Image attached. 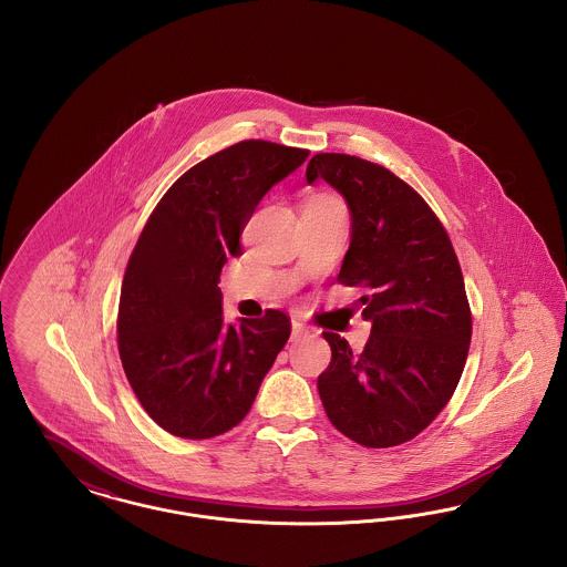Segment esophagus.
Masks as SVG:
<instances>
[{"label":"esophagus","mask_w":567,"mask_h":567,"mask_svg":"<svg viewBox=\"0 0 567 567\" xmlns=\"http://www.w3.org/2000/svg\"><path fill=\"white\" fill-rule=\"evenodd\" d=\"M310 331L303 327V324L299 323V321H293L291 323V342H297V340H301V338H306Z\"/></svg>","instance_id":"esophagus-1"}]
</instances>
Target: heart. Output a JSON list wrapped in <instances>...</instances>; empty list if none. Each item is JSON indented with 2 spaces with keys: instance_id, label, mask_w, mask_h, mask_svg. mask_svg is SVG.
<instances>
[{
  "instance_id": "1",
  "label": "heart",
  "mask_w": 567,
  "mask_h": 567,
  "mask_svg": "<svg viewBox=\"0 0 567 567\" xmlns=\"http://www.w3.org/2000/svg\"><path fill=\"white\" fill-rule=\"evenodd\" d=\"M315 202H331V204H338V202H333V199H327V197H321V199H315Z\"/></svg>"
}]
</instances>
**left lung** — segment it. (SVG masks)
I'll use <instances>...</instances> for the list:
<instances>
[{
    "label": "left lung",
    "instance_id": "8db88e82",
    "mask_svg": "<svg viewBox=\"0 0 567 567\" xmlns=\"http://www.w3.org/2000/svg\"><path fill=\"white\" fill-rule=\"evenodd\" d=\"M323 178L351 210V246L338 274L365 287L372 336L361 352L324 331L331 363L319 395L331 425L368 449L404 444L449 404L463 372L472 312L451 238L425 199L377 163L315 155L306 181Z\"/></svg>",
    "mask_w": 567,
    "mask_h": 567
}]
</instances>
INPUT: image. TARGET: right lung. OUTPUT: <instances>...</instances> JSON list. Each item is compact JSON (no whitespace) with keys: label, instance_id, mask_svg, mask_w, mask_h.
<instances>
[{"label":"right lung","instance_id":"add662e5","mask_svg":"<svg viewBox=\"0 0 567 567\" xmlns=\"http://www.w3.org/2000/svg\"><path fill=\"white\" fill-rule=\"evenodd\" d=\"M308 151L244 140L193 165L163 195L130 257L118 354L137 402L165 432L206 440L236 427L291 336L289 317L223 319L218 276L246 223Z\"/></svg>","mask_w":567,"mask_h":567}]
</instances>
